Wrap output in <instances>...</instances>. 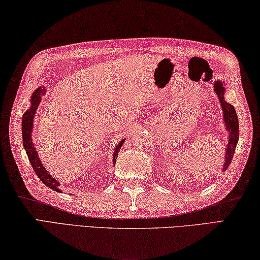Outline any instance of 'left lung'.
Listing matches in <instances>:
<instances>
[{
	"instance_id": "8db88e82",
	"label": "left lung",
	"mask_w": 260,
	"mask_h": 260,
	"mask_svg": "<svg viewBox=\"0 0 260 260\" xmlns=\"http://www.w3.org/2000/svg\"><path fill=\"white\" fill-rule=\"evenodd\" d=\"M213 89L217 94L218 99L222 108V114H224V122H225V129L229 131V142H227V148L225 153V162L222 171H226L227 168L230 167L232 160H233V155L235 153L236 145L239 142V118L236 115V111L234 106H232L225 100V91L226 86L224 82L216 81L213 84Z\"/></svg>"
}]
</instances>
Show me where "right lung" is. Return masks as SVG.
I'll return each mask as SVG.
<instances>
[{
    "label": "right lung",
    "mask_w": 260,
    "mask_h": 260,
    "mask_svg": "<svg viewBox=\"0 0 260 260\" xmlns=\"http://www.w3.org/2000/svg\"><path fill=\"white\" fill-rule=\"evenodd\" d=\"M45 86H40V88L36 89L33 94L30 97V106L27 111L24 113L21 118V134H22V145H24V148L26 151L27 156H28V160L30 162L31 167L35 171L36 176L39 177L41 181H43V184L48 186L50 189L54 190V192H61L59 189V186L60 184L53 178L52 175H50L49 172L45 170L44 166L41 162L38 151L34 147L33 144V139H31V133H33V122H34V117H35V113L36 109H38L39 105L41 103V99H42L43 95L45 94ZM125 140V139H124ZM124 140H122L117 144V146L115 147V151H114L113 154V165L116 162V157L118 151L121 149V146L124 143Z\"/></svg>",
    "instance_id": "add662e5"
}]
</instances>
